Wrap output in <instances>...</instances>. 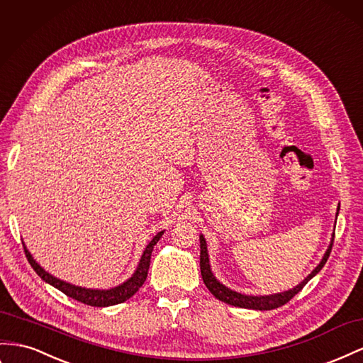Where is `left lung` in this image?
<instances>
[{"label":"left lung","instance_id":"obj_1","mask_svg":"<svg viewBox=\"0 0 363 363\" xmlns=\"http://www.w3.org/2000/svg\"><path fill=\"white\" fill-rule=\"evenodd\" d=\"M340 211V204L337 206V211H336V220H337V215ZM333 241H335V232L331 235V241L328 244V249L325 250L324 257H322L320 262L318 266L311 270L310 275L307 278H303L298 286H295L293 289L289 290H284L279 293H273V295H244V293L240 291H235L229 287L224 286L221 284L215 275L212 273L211 269V262H209V253H208V242H206L203 233H200V270H201V277H203V282L206 284V287L209 289V291L212 295L220 299L221 302H226L229 306L233 307H240V308H250V310H273V308H278L284 303H287L293 296L298 295V293L303 289V286L313 278L316 277L318 273L322 270V267L325 266V262L330 257V252L333 247Z\"/></svg>","mask_w":363,"mask_h":363}]
</instances>
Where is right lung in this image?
<instances>
[{"mask_svg":"<svg viewBox=\"0 0 363 363\" xmlns=\"http://www.w3.org/2000/svg\"><path fill=\"white\" fill-rule=\"evenodd\" d=\"M163 233H164V230H160L148 244H146V247L140 257V261H139V264H137V267H135L133 275L126 281H123L122 284H119V286L111 287V289H86V287L74 286V284H70V282L56 278L52 275V273L45 272L41 266H39L36 259L32 257V253L28 252V249L26 247L24 242H23V246H24V252H26V257H27L28 262H30V266L33 267V270L38 273V277L43 281L50 284V286H53L55 289L61 290L68 298H73L82 303H86V306L110 307V306H116V303H122L126 299H130L131 296L135 295L137 290L143 286V282L146 281V277H148L152 249L155 244H157V241L162 238Z\"/></svg>","mask_w":363,"mask_h":363,"instance_id":"right-lung-1","label":"right lung"}]
</instances>
